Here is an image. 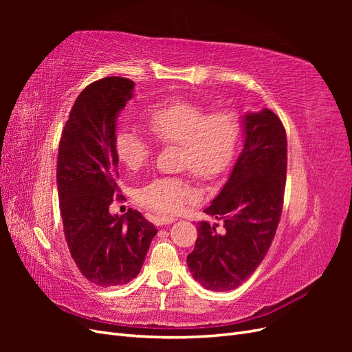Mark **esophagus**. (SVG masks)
Returning a JSON list of instances; mask_svg holds the SVG:
<instances>
[{"label": "esophagus", "mask_w": 352, "mask_h": 352, "mask_svg": "<svg viewBox=\"0 0 352 352\" xmlns=\"http://www.w3.org/2000/svg\"><path fill=\"white\" fill-rule=\"evenodd\" d=\"M176 219L172 216H157V225H168V223H173Z\"/></svg>", "instance_id": "obj_1"}]
</instances>
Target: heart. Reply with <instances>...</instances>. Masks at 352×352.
<instances>
[{"label": "heart", "instance_id": "1", "mask_svg": "<svg viewBox=\"0 0 352 352\" xmlns=\"http://www.w3.org/2000/svg\"><path fill=\"white\" fill-rule=\"evenodd\" d=\"M146 131L163 145H177V166L201 180H214L230 167L236 155L241 122L229 110L210 111L192 101H168L154 105L142 116ZM114 153L129 170H140L151 158V142L131 127L114 135ZM197 198L186 176L155 177L138 190V201L146 208L173 214Z\"/></svg>", "mask_w": 352, "mask_h": 352}]
</instances>
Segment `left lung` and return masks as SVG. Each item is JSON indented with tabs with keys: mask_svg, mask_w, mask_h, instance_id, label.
<instances>
[{
	"mask_svg": "<svg viewBox=\"0 0 352 352\" xmlns=\"http://www.w3.org/2000/svg\"><path fill=\"white\" fill-rule=\"evenodd\" d=\"M245 145L226 185L204 210L223 221L198 223L195 248L186 260L206 289L232 291L258 267L276 235L283 208L287 141L272 110L245 116Z\"/></svg>",
	"mask_w": 352,
	"mask_h": 352,
	"instance_id": "1",
	"label": "left lung"
}]
</instances>
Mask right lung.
<instances>
[{
    "mask_svg": "<svg viewBox=\"0 0 352 352\" xmlns=\"http://www.w3.org/2000/svg\"><path fill=\"white\" fill-rule=\"evenodd\" d=\"M135 83L111 76L92 82L74 101L63 129L57 186L65 238L73 261L89 282L126 285L141 272L157 229L140 211L111 216L117 192L116 119Z\"/></svg>",
    "mask_w": 352,
    "mask_h": 352,
    "instance_id": "add662e5",
    "label": "right lung"
}]
</instances>
